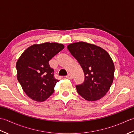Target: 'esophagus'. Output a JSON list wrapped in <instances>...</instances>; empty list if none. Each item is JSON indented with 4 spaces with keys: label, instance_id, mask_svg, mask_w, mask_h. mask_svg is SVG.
I'll list each match as a JSON object with an SVG mask.
<instances>
[{
    "label": "esophagus",
    "instance_id": "1",
    "mask_svg": "<svg viewBox=\"0 0 134 134\" xmlns=\"http://www.w3.org/2000/svg\"><path fill=\"white\" fill-rule=\"evenodd\" d=\"M66 78L69 79H72L73 78V76L72 74H69L66 76Z\"/></svg>",
    "mask_w": 134,
    "mask_h": 134
}]
</instances>
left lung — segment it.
<instances>
[{
	"mask_svg": "<svg viewBox=\"0 0 134 134\" xmlns=\"http://www.w3.org/2000/svg\"><path fill=\"white\" fill-rule=\"evenodd\" d=\"M83 69L85 81L76 85L78 94L89 101L98 100L106 94L114 78L115 65L106 51L96 45L78 42L67 46Z\"/></svg>",
	"mask_w": 134,
	"mask_h": 134,
	"instance_id": "obj_1",
	"label": "left lung"
}]
</instances>
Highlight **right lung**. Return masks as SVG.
<instances>
[{
  "label": "right lung",
  "mask_w": 134,
  "mask_h": 134,
  "mask_svg": "<svg viewBox=\"0 0 134 134\" xmlns=\"http://www.w3.org/2000/svg\"><path fill=\"white\" fill-rule=\"evenodd\" d=\"M64 48L62 44L45 42L27 48L16 63L17 79L29 98L42 102L54 92L59 81L54 77V70L49 61Z\"/></svg>",
  "instance_id": "1"
}]
</instances>
